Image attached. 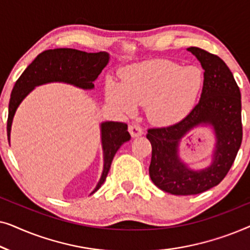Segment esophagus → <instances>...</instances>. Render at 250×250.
I'll return each instance as SVG.
<instances>
[{"label":"esophagus","mask_w":250,"mask_h":250,"mask_svg":"<svg viewBox=\"0 0 250 250\" xmlns=\"http://www.w3.org/2000/svg\"><path fill=\"white\" fill-rule=\"evenodd\" d=\"M128 131H129V133H131V135L133 136V138H136V136H140L143 134V128L138 124L129 125Z\"/></svg>","instance_id":"1"}]
</instances>
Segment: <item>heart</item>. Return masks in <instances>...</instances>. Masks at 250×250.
I'll use <instances>...</instances> for the list:
<instances>
[{"instance_id": "heart-1", "label": "heart", "mask_w": 250, "mask_h": 250, "mask_svg": "<svg viewBox=\"0 0 250 250\" xmlns=\"http://www.w3.org/2000/svg\"><path fill=\"white\" fill-rule=\"evenodd\" d=\"M203 85L204 73L199 67L155 61L129 68L123 74V84L109 81L105 99L124 114H133L136 104L146 105L153 122L167 125L192 109Z\"/></svg>"}]
</instances>
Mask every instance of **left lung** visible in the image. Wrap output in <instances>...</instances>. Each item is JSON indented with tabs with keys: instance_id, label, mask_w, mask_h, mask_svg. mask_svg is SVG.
Here are the masks:
<instances>
[{
	"instance_id": "8db88e82",
	"label": "left lung",
	"mask_w": 250,
	"mask_h": 250,
	"mask_svg": "<svg viewBox=\"0 0 250 250\" xmlns=\"http://www.w3.org/2000/svg\"><path fill=\"white\" fill-rule=\"evenodd\" d=\"M188 50L205 70L200 100L180 122L148 128L146 134L152 148L150 179L159 189L176 196L201 193L220 184L234 163L242 141L241 94L231 70L216 54L196 46ZM201 122L214 126L218 142L213 164L194 172L177 158V146L191 128Z\"/></svg>"
}]
</instances>
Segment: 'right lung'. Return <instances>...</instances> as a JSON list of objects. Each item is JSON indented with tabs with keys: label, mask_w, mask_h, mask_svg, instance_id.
<instances>
[{
	"label": "right lung",
	"mask_w": 250,
	"mask_h": 250,
	"mask_svg": "<svg viewBox=\"0 0 250 250\" xmlns=\"http://www.w3.org/2000/svg\"><path fill=\"white\" fill-rule=\"evenodd\" d=\"M109 56L105 52L88 53L75 49H53L40 53L17 80L12 88L9 102L6 132L10 140V131L13 116L23 98L37 85L49 82H64L82 88H92L93 82L108 63ZM102 146H104V172L97 188L99 190L107 179L112 159L123 143L128 141L131 135L127 124L122 122H107L101 125ZM91 193V194H92Z\"/></svg>",
	"instance_id": "1"
}]
</instances>
